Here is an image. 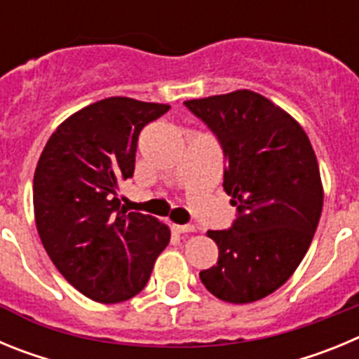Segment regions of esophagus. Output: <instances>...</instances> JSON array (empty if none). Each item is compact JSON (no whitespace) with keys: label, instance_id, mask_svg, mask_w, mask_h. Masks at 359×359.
Segmentation results:
<instances>
[{"label":"esophagus","instance_id":"esophagus-1","mask_svg":"<svg viewBox=\"0 0 359 359\" xmlns=\"http://www.w3.org/2000/svg\"><path fill=\"white\" fill-rule=\"evenodd\" d=\"M174 230L180 231V233H187V231H194L196 228L192 224H172Z\"/></svg>","mask_w":359,"mask_h":359}]
</instances>
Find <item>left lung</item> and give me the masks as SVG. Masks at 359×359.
<instances>
[{
  "label": "left lung",
  "mask_w": 359,
  "mask_h": 359,
  "mask_svg": "<svg viewBox=\"0 0 359 359\" xmlns=\"http://www.w3.org/2000/svg\"><path fill=\"white\" fill-rule=\"evenodd\" d=\"M223 149V189L237 208L228 230H210L219 257L199 278L214 297L250 304L293 275L323 205L318 161L300 123L250 90L187 100Z\"/></svg>",
  "instance_id": "1"
}]
</instances>
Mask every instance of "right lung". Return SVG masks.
<instances>
[{
  "instance_id": "1",
  "label": "right lung",
  "mask_w": 359,
  "mask_h": 359,
  "mask_svg": "<svg viewBox=\"0 0 359 359\" xmlns=\"http://www.w3.org/2000/svg\"><path fill=\"white\" fill-rule=\"evenodd\" d=\"M170 109L128 97L98 100L50 136L34 174V214L44 250L75 290L116 304L140 293L170 241L156 217L120 207L135 174L138 135Z\"/></svg>"
}]
</instances>
